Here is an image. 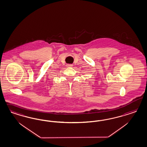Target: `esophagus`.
Returning a JSON list of instances; mask_svg holds the SVG:
<instances>
[{
	"label": "esophagus",
	"instance_id": "esophagus-1",
	"mask_svg": "<svg viewBox=\"0 0 147 147\" xmlns=\"http://www.w3.org/2000/svg\"><path fill=\"white\" fill-rule=\"evenodd\" d=\"M73 65L71 64H67V67H72Z\"/></svg>",
	"mask_w": 147,
	"mask_h": 147
}]
</instances>
